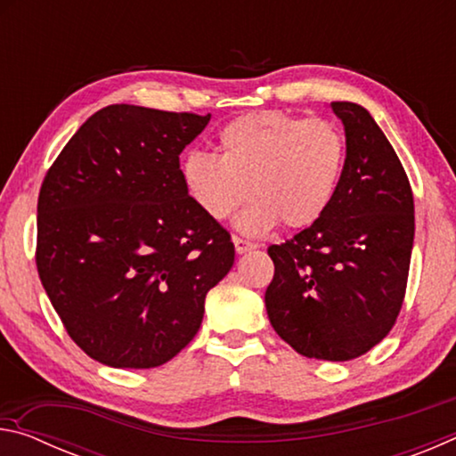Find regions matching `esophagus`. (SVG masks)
<instances>
[{"instance_id": "esophagus-1", "label": "esophagus", "mask_w": 456, "mask_h": 456, "mask_svg": "<svg viewBox=\"0 0 456 456\" xmlns=\"http://www.w3.org/2000/svg\"><path fill=\"white\" fill-rule=\"evenodd\" d=\"M233 243H235V251L239 253V256H243V253L256 249V243L245 241V239H241V237H233Z\"/></svg>"}]
</instances>
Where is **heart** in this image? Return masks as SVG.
I'll return each mask as SVG.
<instances>
[{"label":"heart","instance_id":"b5f03b06","mask_svg":"<svg viewBox=\"0 0 456 456\" xmlns=\"http://www.w3.org/2000/svg\"><path fill=\"white\" fill-rule=\"evenodd\" d=\"M219 157L191 152L183 181L191 199L215 221L233 215L247 195L256 197L235 219L245 235H264L283 221L307 227L336 197L346 160V138L326 118L251 112L221 128Z\"/></svg>","mask_w":456,"mask_h":456}]
</instances>
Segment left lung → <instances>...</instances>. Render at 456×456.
Listing matches in <instances>:
<instances>
[{"label": "left lung", "mask_w": 456, "mask_h": 456, "mask_svg": "<svg viewBox=\"0 0 456 456\" xmlns=\"http://www.w3.org/2000/svg\"><path fill=\"white\" fill-rule=\"evenodd\" d=\"M346 160L328 211L267 249L265 307L302 356L346 362L386 338L403 307L414 243V199L395 149L364 106L331 102Z\"/></svg>", "instance_id": "obj_1"}]
</instances>
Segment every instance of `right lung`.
<instances>
[{
    "label": "right lung",
    "mask_w": 456,
    "mask_h": 456,
    "mask_svg": "<svg viewBox=\"0 0 456 456\" xmlns=\"http://www.w3.org/2000/svg\"><path fill=\"white\" fill-rule=\"evenodd\" d=\"M211 114L112 104L84 122L37 199V273L80 348L154 368L200 328L235 247L191 199L179 154Z\"/></svg>",
    "instance_id": "obj_1"
}]
</instances>
